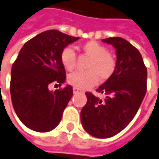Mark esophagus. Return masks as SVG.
Returning <instances> with one entry per match:
<instances>
[{
	"label": "esophagus",
	"instance_id": "esophagus-1",
	"mask_svg": "<svg viewBox=\"0 0 159 159\" xmlns=\"http://www.w3.org/2000/svg\"><path fill=\"white\" fill-rule=\"evenodd\" d=\"M73 91H74V93H75V94H76V93H82V91H81V90L77 89V88H75V87H74Z\"/></svg>",
	"mask_w": 159,
	"mask_h": 159
}]
</instances>
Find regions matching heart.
<instances>
[{
    "instance_id": "b5f03b06",
    "label": "heart",
    "mask_w": 159,
    "mask_h": 159,
    "mask_svg": "<svg viewBox=\"0 0 159 159\" xmlns=\"http://www.w3.org/2000/svg\"><path fill=\"white\" fill-rule=\"evenodd\" d=\"M83 50L91 57L87 66L89 71L75 72L68 77V82L77 89H88L96 85L98 76L101 80H107L114 73L116 62L114 57L110 54L107 48L96 41H89L83 46ZM76 61V54L74 48L66 47L61 53V62L67 71L74 70Z\"/></svg>"
}]
</instances>
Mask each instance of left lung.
I'll return each mask as SVG.
<instances>
[{
  "instance_id": "1",
  "label": "left lung",
  "mask_w": 159,
  "mask_h": 159,
  "mask_svg": "<svg viewBox=\"0 0 159 159\" xmlns=\"http://www.w3.org/2000/svg\"><path fill=\"white\" fill-rule=\"evenodd\" d=\"M102 42L116 49L115 70L97 89L106 96L104 100L85 93L87 102L81 111V122L92 136L109 138L121 132L139 110L146 92L147 70L139 50L127 40L115 37Z\"/></svg>"
}]
</instances>
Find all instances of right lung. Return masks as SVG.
I'll list each match as a JSON object with an SVG mask.
<instances>
[{
	"mask_svg": "<svg viewBox=\"0 0 159 159\" xmlns=\"http://www.w3.org/2000/svg\"><path fill=\"white\" fill-rule=\"evenodd\" d=\"M58 30H48L28 40L12 66L10 93L19 120L29 129L46 133L58 126L72 96L73 87L50 91L48 84L66 79L61 53L78 40Z\"/></svg>",
	"mask_w": 159,
	"mask_h": 159,
	"instance_id": "1",
	"label": "right lung"
}]
</instances>
